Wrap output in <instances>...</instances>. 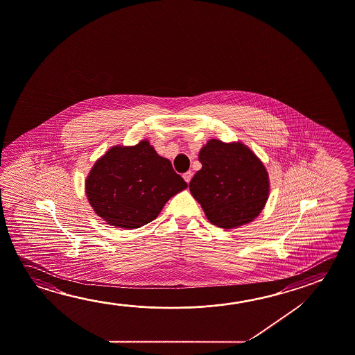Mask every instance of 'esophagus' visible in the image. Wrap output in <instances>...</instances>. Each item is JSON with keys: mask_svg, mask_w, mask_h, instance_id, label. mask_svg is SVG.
<instances>
[{"mask_svg": "<svg viewBox=\"0 0 355 355\" xmlns=\"http://www.w3.org/2000/svg\"><path fill=\"white\" fill-rule=\"evenodd\" d=\"M192 172H191V171H188V172H186V173L183 175V178H184V180H186L187 183H189L191 180H192Z\"/></svg>", "mask_w": 355, "mask_h": 355, "instance_id": "esophagus-1", "label": "esophagus"}]
</instances>
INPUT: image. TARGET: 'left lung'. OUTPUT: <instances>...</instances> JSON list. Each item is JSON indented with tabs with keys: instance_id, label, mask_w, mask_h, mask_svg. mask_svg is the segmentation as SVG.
Listing matches in <instances>:
<instances>
[{
	"instance_id": "obj_1",
	"label": "left lung",
	"mask_w": 355,
	"mask_h": 355,
	"mask_svg": "<svg viewBox=\"0 0 355 355\" xmlns=\"http://www.w3.org/2000/svg\"><path fill=\"white\" fill-rule=\"evenodd\" d=\"M202 169L189 189L208 220L234 229L254 220L268 202V171L248 146L211 140L199 152Z\"/></svg>"
}]
</instances>
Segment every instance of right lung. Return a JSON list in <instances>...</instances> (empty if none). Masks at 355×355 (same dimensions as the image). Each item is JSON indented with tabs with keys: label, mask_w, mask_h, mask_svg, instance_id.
<instances>
[{
	"label": "right lung",
	"mask_w": 355,
	"mask_h": 355,
	"mask_svg": "<svg viewBox=\"0 0 355 355\" xmlns=\"http://www.w3.org/2000/svg\"><path fill=\"white\" fill-rule=\"evenodd\" d=\"M187 187L171 161L161 157L147 140L111 147L85 180L94 211L109 225L122 229L155 220L164 204Z\"/></svg>",
	"instance_id": "right-lung-1"
}]
</instances>
